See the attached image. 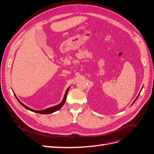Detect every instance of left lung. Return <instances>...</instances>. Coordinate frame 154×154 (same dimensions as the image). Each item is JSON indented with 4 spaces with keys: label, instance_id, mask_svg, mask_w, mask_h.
<instances>
[{
    "label": "left lung",
    "instance_id": "8db88e82",
    "mask_svg": "<svg viewBox=\"0 0 154 154\" xmlns=\"http://www.w3.org/2000/svg\"><path fill=\"white\" fill-rule=\"evenodd\" d=\"M139 94H140V93H139V94H138V96H137V97H136V100H134V102H133V103H132V104H134V102H135V101H136V100H137V97H139Z\"/></svg>",
    "mask_w": 154,
    "mask_h": 154
}]
</instances>
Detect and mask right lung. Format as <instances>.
Instances as JSON below:
<instances>
[{
	"mask_svg": "<svg viewBox=\"0 0 154 154\" xmlns=\"http://www.w3.org/2000/svg\"><path fill=\"white\" fill-rule=\"evenodd\" d=\"M69 88H70V87L66 90V93H65L64 97H63V100L62 101V102H61V103H60V104H58V105H55V106H52V107H49V108H48V109H44V110H33V109H32L29 108V107H28V106H27L25 105L24 103H22V102H21L18 99V97H17V96L15 95V93H14V95H15V97L17 98V100H18V101L19 102V103H20L23 106H24V108H26V109L29 110H30V111H32V112H36V113L42 114H51V113H53V112H54L57 111V110H58L59 109H60L62 108V106L64 105L65 102H66V97H67V92H68V91H69Z\"/></svg>",
	"mask_w": 154,
	"mask_h": 154,
	"instance_id": "right-lung-1",
	"label": "right lung"
}]
</instances>
